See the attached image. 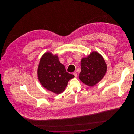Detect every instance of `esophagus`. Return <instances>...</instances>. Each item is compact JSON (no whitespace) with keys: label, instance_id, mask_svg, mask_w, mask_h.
I'll return each instance as SVG.
<instances>
[{"label":"esophagus","instance_id":"1","mask_svg":"<svg viewBox=\"0 0 134 134\" xmlns=\"http://www.w3.org/2000/svg\"><path fill=\"white\" fill-rule=\"evenodd\" d=\"M73 75H74V76L75 77H77V73H76V72H74L73 73Z\"/></svg>","mask_w":134,"mask_h":134}]
</instances>
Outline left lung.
Instances as JSON below:
<instances>
[{"label": "left lung", "instance_id": "1", "mask_svg": "<svg viewBox=\"0 0 134 134\" xmlns=\"http://www.w3.org/2000/svg\"><path fill=\"white\" fill-rule=\"evenodd\" d=\"M79 79L87 86L93 87L105 76L107 65L103 57L97 52H92L87 57L81 60Z\"/></svg>", "mask_w": 134, "mask_h": 134}]
</instances>
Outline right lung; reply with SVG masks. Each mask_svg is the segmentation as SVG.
I'll list each match as a JSON object with an SVG mask.
<instances>
[{"label": "right lung", "mask_w": 134, "mask_h": 134, "mask_svg": "<svg viewBox=\"0 0 134 134\" xmlns=\"http://www.w3.org/2000/svg\"><path fill=\"white\" fill-rule=\"evenodd\" d=\"M38 76L43 87L57 94L64 91L68 81L74 77L66 71L56 55L49 52L45 53L40 59Z\"/></svg>", "instance_id": "obj_1"}]
</instances>
